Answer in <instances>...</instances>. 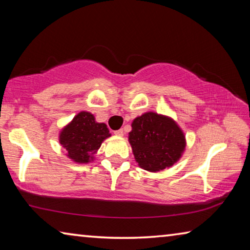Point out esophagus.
Listing matches in <instances>:
<instances>
[{"label":"esophagus","instance_id":"34e87169","mask_svg":"<svg viewBox=\"0 0 250 250\" xmlns=\"http://www.w3.org/2000/svg\"><path fill=\"white\" fill-rule=\"evenodd\" d=\"M124 130L122 129H120V130H117V131H115V134L116 135H119V137H122V135H124Z\"/></svg>","mask_w":250,"mask_h":250}]
</instances>
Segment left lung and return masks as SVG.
<instances>
[{
  "label": "left lung",
  "instance_id": "1",
  "mask_svg": "<svg viewBox=\"0 0 250 250\" xmlns=\"http://www.w3.org/2000/svg\"><path fill=\"white\" fill-rule=\"evenodd\" d=\"M129 142L139 166L150 172L172 167L185 149V137L179 125L155 112L135 118Z\"/></svg>",
  "mask_w": 250,
  "mask_h": 250
}]
</instances>
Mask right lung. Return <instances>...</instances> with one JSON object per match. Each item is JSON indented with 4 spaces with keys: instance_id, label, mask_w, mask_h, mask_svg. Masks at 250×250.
Listing matches in <instances>:
<instances>
[{
    "instance_id": "obj_1",
    "label": "right lung",
    "mask_w": 250,
    "mask_h": 250,
    "mask_svg": "<svg viewBox=\"0 0 250 250\" xmlns=\"http://www.w3.org/2000/svg\"><path fill=\"white\" fill-rule=\"evenodd\" d=\"M110 135L107 125L96 122L91 113L82 111L62 129L59 142L71 160L78 163H87L104 139Z\"/></svg>"
}]
</instances>
